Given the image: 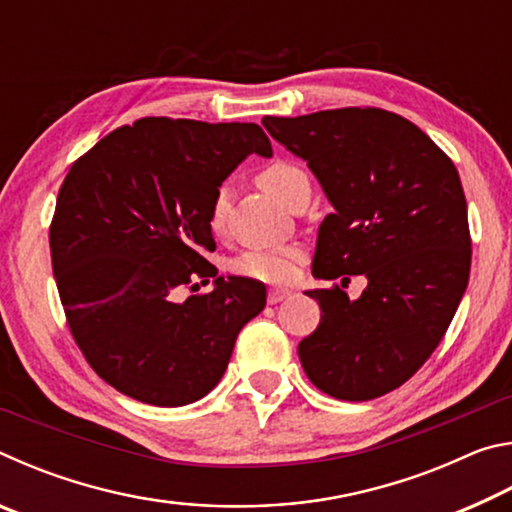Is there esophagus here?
<instances>
[{"label": "esophagus", "instance_id": "1", "mask_svg": "<svg viewBox=\"0 0 512 512\" xmlns=\"http://www.w3.org/2000/svg\"><path fill=\"white\" fill-rule=\"evenodd\" d=\"M291 296L289 289H271L268 291V305H277V302L287 300Z\"/></svg>", "mask_w": 512, "mask_h": 512}]
</instances>
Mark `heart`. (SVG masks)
<instances>
[{"label":"heart","mask_w":512,"mask_h":512,"mask_svg":"<svg viewBox=\"0 0 512 512\" xmlns=\"http://www.w3.org/2000/svg\"><path fill=\"white\" fill-rule=\"evenodd\" d=\"M305 171L291 162H271L264 169L257 171V185L264 189L268 196H273L275 201L282 205L287 203L289 194L293 192L300 180H305ZM223 205L225 194H216L214 203L210 207V228L221 230L223 225ZM302 262V250L298 246H275L264 250H248V253L232 259V273L239 277H248L255 282L266 284H284L296 275L298 266Z\"/></svg>","instance_id":"1"}]
</instances>
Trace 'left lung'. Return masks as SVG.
I'll use <instances>...</instances> for the list:
<instances>
[{
  "instance_id": "left-lung-1",
  "label": "left lung",
  "mask_w": 512,
  "mask_h": 512,
  "mask_svg": "<svg viewBox=\"0 0 512 512\" xmlns=\"http://www.w3.org/2000/svg\"><path fill=\"white\" fill-rule=\"evenodd\" d=\"M262 124L307 162L334 207L318 228L311 273L368 280L357 300L341 287L307 291L320 323L298 345L302 368L336 400L391 393L436 350L470 280L467 203L454 162L409 119L381 108Z\"/></svg>"
}]
</instances>
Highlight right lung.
Segmentation results:
<instances>
[{
  "label": "right lung",
  "instance_id": "obj_1",
  "mask_svg": "<svg viewBox=\"0 0 512 512\" xmlns=\"http://www.w3.org/2000/svg\"><path fill=\"white\" fill-rule=\"evenodd\" d=\"M250 153L271 158L257 124L146 117L72 164L49 228L67 325L94 372L137 402L185 406L219 384L266 287L216 275L210 207ZM213 282L177 300L180 286Z\"/></svg>",
  "mask_w": 512,
  "mask_h": 512
}]
</instances>
